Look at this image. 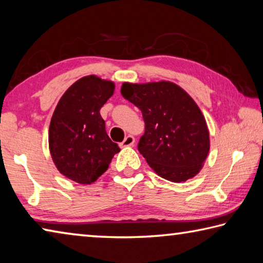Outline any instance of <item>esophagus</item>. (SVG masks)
<instances>
[{"instance_id": "obj_1", "label": "esophagus", "mask_w": 263, "mask_h": 263, "mask_svg": "<svg viewBox=\"0 0 263 263\" xmlns=\"http://www.w3.org/2000/svg\"><path fill=\"white\" fill-rule=\"evenodd\" d=\"M133 144H135V137L128 135L125 137V139L121 142V146L122 147H128V146H132Z\"/></svg>"}]
</instances>
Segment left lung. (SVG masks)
<instances>
[{"mask_svg": "<svg viewBox=\"0 0 263 263\" xmlns=\"http://www.w3.org/2000/svg\"><path fill=\"white\" fill-rule=\"evenodd\" d=\"M122 96L139 108L145 133L138 151L163 179L184 182L201 171L210 149L206 122L195 101L175 83H123Z\"/></svg>", "mask_w": 263, "mask_h": 263, "instance_id": "8db88e82", "label": "left lung"}]
</instances>
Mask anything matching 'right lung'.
I'll return each instance as SVG.
<instances>
[{
    "label": "right lung",
    "instance_id": "add662e5",
    "mask_svg": "<svg viewBox=\"0 0 263 263\" xmlns=\"http://www.w3.org/2000/svg\"><path fill=\"white\" fill-rule=\"evenodd\" d=\"M114 89V82L84 77L66 90L53 112L48 133L53 162L78 183L95 182L121 151L109 138L100 114Z\"/></svg>",
    "mask_w": 263,
    "mask_h": 263
}]
</instances>
